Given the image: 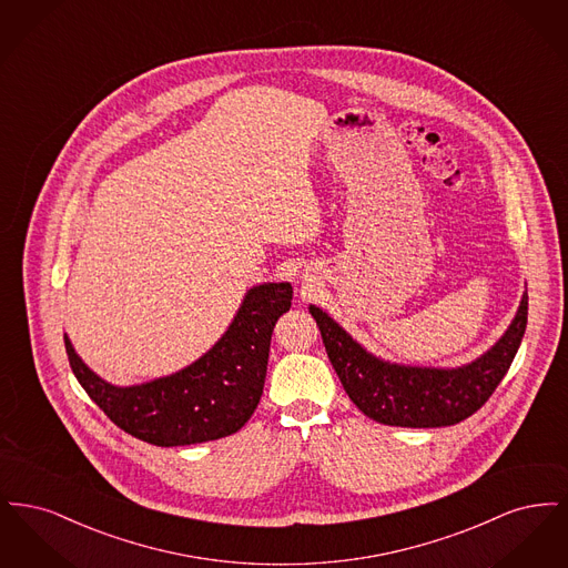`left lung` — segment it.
<instances>
[{
  "label": "left lung",
  "mask_w": 568,
  "mask_h": 568,
  "mask_svg": "<svg viewBox=\"0 0 568 568\" xmlns=\"http://www.w3.org/2000/svg\"><path fill=\"white\" fill-rule=\"evenodd\" d=\"M322 329L325 352L353 405L385 426H454L486 405L507 375L528 324L524 292L514 322L481 357L458 368L392 364L366 352L320 306H308Z\"/></svg>",
  "instance_id": "left-lung-1"
}]
</instances>
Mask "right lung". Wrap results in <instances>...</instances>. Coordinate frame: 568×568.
<instances>
[{"instance_id": "1", "label": "right lung", "mask_w": 568, "mask_h": 568, "mask_svg": "<svg viewBox=\"0 0 568 568\" xmlns=\"http://www.w3.org/2000/svg\"><path fill=\"white\" fill-rule=\"evenodd\" d=\"M290 283H264L246 292L234 322L187 368L149 383L116 387L98 377L63 334L72 373L89 398L121 430L179 447L239 433L264 392L272 329L292 306Z\"/></svg>"}]
</instances>
